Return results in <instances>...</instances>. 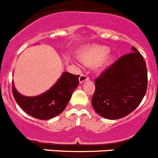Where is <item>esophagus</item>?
<instances>
[{
	"mask_svg": "<svg viewBox=\"0 0 158 158\" xmlns=\"http://www.w3.org/2000/svg\"><path fill=\"white\" fill-rule=\"evenodd\" d=\"M88 80H89V78L87 75L81 74L80 76V77H79V82H80L81 84L84 83V82L86 81H88Z\"/></svg>",
	"mask_w": 158,
	"mask_h": 158,
	"instance_id": "34e87169",
	"label": "esophagus"
}]
</instances>
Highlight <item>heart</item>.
Listing matches in <instances>:
<instances>
[{"mask_svg":"<svg viewBox=\"0 0 158 158\" xmlns=\"http://www.w3.org/2000/svg\"><path fill=\"white\" fill-rule=\"evenodd\" d=\"M110 49L106 46H89L81 49L78 57L83 63L89 66L99 64L102 68L108 66L115 61V54H108Z\"/></svg>","mask_w":158,"mask_h":158,"instance_id":"heart-1","label":"heart"}]
</instances>
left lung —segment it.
Here are the masks:
<instances>
[{
	"label": "left lung",
	"mask_w": 158,
	"mask_h": 158,
	"mask_svg": "<svg viewBox=\"0 0 158 158\" xmlns=\"http://www.w3.org/2000/svg\"><path fill=\"white\" fill-rule=\"evenodd\" d=\"M92 105L98 115L118 119L139 105L147 89V69L142 54L135 47L118 58L95 80Z\"/></svg>",
	"instance_id": "left-lung-1"
}]
</instances>
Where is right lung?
Wrapping results in <instances>:
<instances>
[{
	"label": "right lung",
	"mask_w": 158,
	"mask_h": 158,
	"mask_svg": "<svg viewBox=\"0 0 158 158\" xmlns=\"http://www.w3.org/2000/svg\"><path fill=\"white\" fill-rule=\"evenodd\" d=\"M79 75L63 72L54 85L38 96H23L16 90L12 81V94L16 103L29 115L39 119H50L65 110L73 93L79 85Z\"/></svg>",
	"instance_id": "obj_1"
}]
</instances>
